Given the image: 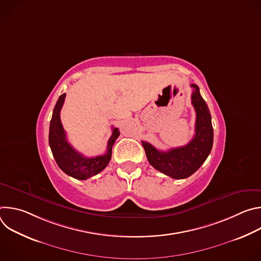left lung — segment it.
Listing matches in <instances>:
<instances>
[{
    "label": "left lung",
    "instance_id": "left-lung-1",
    "mask_svg": "<svg viewBox=\"0 0 261 261\" xmlns=\"http://www.w3.org/2000/svg\"><path fill=\"white\" fill-rule=\"evenodd\" d=\"M191 99L196 113L195 135L184 146L171 148L169 151H159L146 141H141L147 161L160 172L172 178H186L193 174L206 160L213 147L214 130L212 117L207 104L199 93L196 85Z\"/></svg>",
    "mask_w": 261,
    "mask_h": 261
}]
</instances>
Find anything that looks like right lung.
<instances>
[{"mask_svg": "<svg viewBox=\"0 0 261 261\" xmlns=\"http://www.w3.org/2000/svg\"><path fill=\"white\" fill-rule=\"evenodd\" d=\"M65 97L66 94L61 95L54 108L49 125V146L58 166L66 174L76 179L84 180L98 174L108 165L111 159L113 145L116 139L119 137L120 131L118 128H113V134H111L107 142V151L103 156L93 158L83 156V154L74 150L67 141L66 132L61 123L60 113L65 101Z\"/></svg>", "mask_w": 261, "mask_h": 261, "instance_id": "add662e5", "label": "right lung"}]
</instances>
